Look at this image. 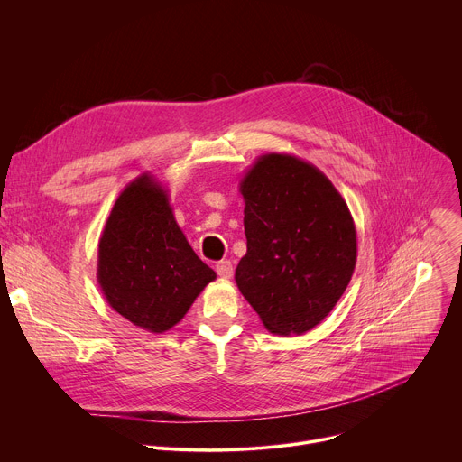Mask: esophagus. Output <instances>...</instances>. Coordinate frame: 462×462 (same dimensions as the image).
Here are the masks:
<instances>
[{
  "mask_svg": "<svg viewBox=\"0 0 462 462\" xmlns=\"http://www.w3.org/2000/svg\"><path fill=\"white\" fill-rule=\"evenodd\" d=\"M216 271H217V274H219V278H223V280H228V278H232V274H234V265H232V261H219L217 265H216Z\"/></svg>",
  "mask_w": 462,
  "mask_h": 462,
  "instance_id": "esophagus-1",
  "label": "esophagus"
}]
</instances>
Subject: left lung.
<instances>
[{"label": "left lung", "instance_id": "8db88e82", "mask_svg": "<svg viewBox=\"0 0 462 462\" xmlns=\"http://www.w3.org/2000/svg\"><path fill=\"white\" fill-rule=\"evenodd\" d=\"M246 254L236 283L273 335H303L335 309L356 265L347 203L314 164L255 159L239 180Z\"/></svg>", "mask_w": 462, "mask_h": 462}]
</instances>
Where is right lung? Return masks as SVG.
I'll use <instances>...</instances> for the list:
<instances>
[{"instance_id": "add662e5", "label": "right lung", "mask_w": 462, "mask_h": 462, "mask_svg": "<svg viewBox=\"0 0 462 462\" xmlns=\"http://www.w3.org/2000/svg\"><path fill=\"white\" fill-rule=\"evenodd\" d=\"M216 278L179 228L168 189L150 173L131 180L98 241L97 280L111 309L161 335Z\"/></svg>"}]
</instances>
